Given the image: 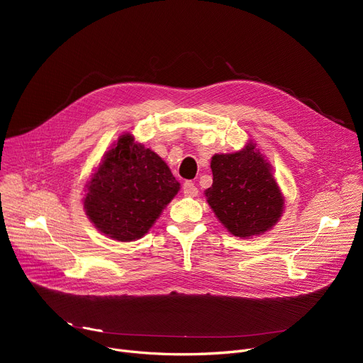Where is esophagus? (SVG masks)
<instances>
[{"label": "esophagus", "instance_id": "1", "mask_svg": "<svg viewBox=\"0 0 363 363\" xmlns=\"http://www.w3.org/2000/svg\"><path fill=\"white\" fill-rule=\"evenodd\" d=\"M182 193H184V196H186V197H196V196L199 194V189H197V186L194 185V182L186 181V182H184V185H182Z\"/></svg>", "mask_w": 363, "mask_h": 363}]
</instances>
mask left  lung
Returning <instances> with one entry per match:
<instances>
[{
  "label": "left lung",
  "instance_id": "obj_1",
  "mask_svg": "<svg viewBox=\"0 0 363 363\" xmlns=\"http://www.w3.org/2000/svg\"><path fill=\"white\" fill-rule=\"evenodd\" d=\"M213 184L204 194L220 223L233 235L263 234L279 220L284 197L253 143L231 155H215L211 163Z\"/></svg>",
  "mask_w": 363,
  "mask_h": 363
}]
</instances>
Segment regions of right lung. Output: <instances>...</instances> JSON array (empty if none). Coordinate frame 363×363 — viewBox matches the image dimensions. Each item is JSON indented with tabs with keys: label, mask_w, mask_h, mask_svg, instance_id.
Masks as SVG:
<instances>
[{
	"label": "right lung",
	"mask_w": 363,
	"mask_h": 363,
	"mask_svg": "<svg viewBox=\"0 0 363 363\" xmlns=\"http://www.w3.org/2000/svg\"><path fill=\"white\" fill-rule=\"evenodd\" d=\"M179 191V182L155 151L125 133L106 152L86 185L84 207L99 231L135 241Z\"/></svg>",
	"instance_id": "add662e5"
}]
</instances>
